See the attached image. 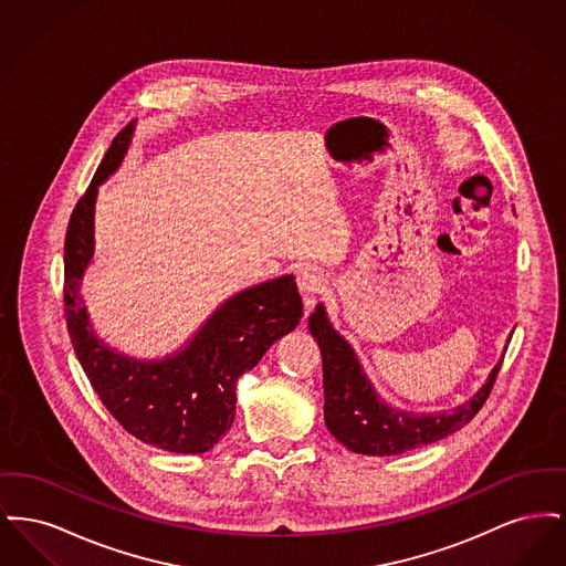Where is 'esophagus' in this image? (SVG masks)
I'll return each instance as SVG.
<instances>
[{
    "mask_svg": "<svg viewBox=\"0 0 566 566\" xmlns=\"http://www.w3.org/2000/svg\"><path fill=\"white\" fill-rule=\"evenodd\" d=\"M296 286L301 291V295L305 298L307 310L314 305L316 295H321L324 291L323 271L316 265H298L295 271Z\"/></svg>",
    "mask_w": 566,
    "mask_h": 566,
    "instance_id": "obj_1",
    "label": "esophagus"
}]
</instances>
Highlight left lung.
Segmentation results:
<instances>
[{"label": "left lung", "instance_id": "8db88e82", "mask_svg": "<svg viewBox=\"0 0 566 566\" xmlns=\"http://www.w3.org/2000/svg\"><path fill=\"white\" fill-rule=\"evenodd\" d=\"M310 331L323 354L324 422L348 450L365 457H397L460 431L482 409L501 371H490L480 392L452 411L407 413L379 399L350 344L331 326L323 303L310 316Z\"/></svg>", "mask_w": 566, "mask_h": 566}]
</instances>
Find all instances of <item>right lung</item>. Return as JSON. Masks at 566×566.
Here are the masks:
<instances>
[{"label":"right lung","instance_id":"add662e5","mask_svg":"<svg viewBox=\"0 0 566 566\" xmlns=\"http://www.w3.org/2000/svg\"><path fill=\"white\" fill-rule=\"evenodd\" d=\"M135 123L112 139L65 233V321L76 358L116 422L135 439L176 454H203L235 418V384L303 316L295 277L282 275L222 303L185 350L137 360L99 342L82 305L81 280L93 259L97 187L123 163Z\"/></svg>","mask_w":566,"mask_h":566}]
</instances>
